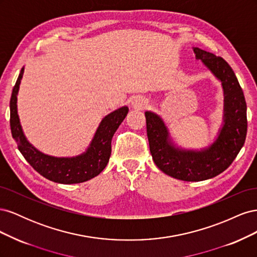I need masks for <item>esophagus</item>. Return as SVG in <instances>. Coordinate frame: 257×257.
<instances>
[{
    "label": "esophagus",
    "instance_id": "obj_1",
    "mask_svg": "<svg viewBox=\"0 0 257 257\" xmlns=\"http://www.w3.org/2000/svg\"><path fill=\"white\" fill-rule=\"evenodd\" d=\"M148 105H149V102H148L147 98L143 96H137L132 100V106L136 108V109H144Z\"/></svg>",
    "mask_w": 257,
    "mask_h": 257
}]
</instances>
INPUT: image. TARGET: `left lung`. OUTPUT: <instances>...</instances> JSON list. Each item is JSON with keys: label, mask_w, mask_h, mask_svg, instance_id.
Instances as JSON below:
<instances>
[{"label": "left lung", "mask_w": 257, "mask_h": 257, "mask_svg": "<svg viewBox=\"0 0 257 257\" xmlns=\"http://www.w3.org/2000/svg\"><path fill=\"white\" fill-rule=\"evenodd\" d=\"M196 59L222 81L224 125L216 141L203 151H185L168 141V131L159 115L146 111L147 136L152 159L163 173L182 181H203L227 169L242 148L247 130L246 104L237 77L222 57L194 48Z\"/></svg>", "instance_id": "left-lung-1"}]
</instances>
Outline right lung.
I'll return each instance as SVG.
<instances>
[{
  "instance_id": "obj_1",
  "label": "right lung",
  "mask_w": 257,
  "mask_h": 257,
  "mask_svg": "<svg viewBox=\"0 0 257 257\" xmlns=\"http://www.w3.org/2000/svg\"><path fill=\"white\" fill-rule=\"evenodd\" d=\"M23 67L13 89L11 97V130L18 149L27 162L38 174L50 181L73 184L88 181L103 172L111 154V139L114 132L125 118L128 108L121 107L106 115L100 122L94 138L83 154L76 158H53L30 145L26 139L17 112V94L23 75Z\"/></svg>"
}]
</instances>
